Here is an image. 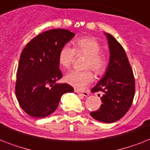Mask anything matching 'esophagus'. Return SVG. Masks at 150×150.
Returning a JSON list of instances; mask_svg holds the SVG:
<instances>
[{"label":"esophagus","mask_w":150,"mask_h":150,"mask_svg":"<svg viewBox=\"0 0 150 150\" xmlns=\"http://www.w3.org/2000/svg\"><path fill=\"white\" fill-rule=\"evenodd\" d=\"M75 92H76L77 93H79V94H81L82 96H89V93L88 92H80V90H75Z\"/></svg>","instance_id":"obj_1"}]
</instances>
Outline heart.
<instances>
[{
	"mask_svg": "<svg viewBox=\"0 0 150 150\" xmlns=\"http://www.w3.org/2000/svg\"><path fill=\"white\" fill-rule=\"evenodd\" d=\"M101 47L99 42L92 37H83L74 42V48L64 45L58 54V62L61 67L70 68L76 56L85 55L83 70H71L66 74L64 80L72 86L78 90H83L93 80V70L96 74L104 72L107 65L106 57L101 52Z\"/></svg>",
	"mask_w": 150,
	"mask_h": 150,
	"instance_id": "1",
	"label": "heart"
}]
</instances>
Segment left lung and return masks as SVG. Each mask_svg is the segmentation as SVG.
I'll use <instances>...</instances> for the list:
<instances>
[{"instance_id": "1", "label": "left lung", "mask_w": 150, "mask_h": 150, "mask_svg": "<svg viewBox=\"0 0 150 150\" xmlns=\"http://www.w3.org/2000/svg\"><path fill=\"white\" fill-rule=\"evenodd\" d=\"M105 34L108 40L110 61L104 76L91 90L93 93H103L100 97L102 104L90 115L96 120L111 123L122 118L130 108L135 93V79L124 49L113 36Z\"/></svg>"}]
</instances>
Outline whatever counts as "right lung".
Listing matches in <instances>:
<instances>
[{
  "mask_svg": "<svg viewBox=\"0 0 150 150\" xmlns=\"http://www.w3.org/2000/svg\"><path fill=\"white\" fill-rule=\"evenodd\" d=\"M75 33L65 29H52L30 40L21 54L17 71L16 96L29 116L43 118L57 108L61 96L74 92L67 83H57L63 76L58 54Z\"/></svg>",
  "mask_w": 150,
  "mask_h": 150,
  "instance_id": "obj_1",
  "label": "right lung"
}]
</instances>
